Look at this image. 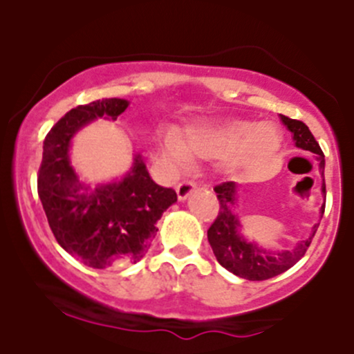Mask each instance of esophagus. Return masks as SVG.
I'll return each instance as SVG.
<instances>
[{
	"label": "esophagus",
	"instance_id": "obj_1",
	"mask_svg": "<svg viewBox=\"0 0 354 354\" xmlns=\"http://www.w3.org/2000/svg\"><path fill=\"white\" fill-rule=\"evenodd\" d=\"M194 190H195V183H192V181H181V183L176 187L178 198L187 200Z\"/></svg>",
	"mask_w": 354,
	"mask_h": 354
}]
</instances>
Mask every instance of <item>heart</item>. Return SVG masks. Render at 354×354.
<instances>
[{
  "mask_svg": "<svg viewBox=\"0 0 354 354\" xmlns=\"http://www.w3.org/2000/svg\"><path fill=\"white\" fill-rule=\"evenodd\" d=\"M283 147V131L276 123L252 120L198 121L159 142L160 156L173 167H183L192 157L216 159L224 173H243L272 159Z\"/></svg>",
  "mask_w": 354,
  "mask_h": 354,
  "instance_id": "b5f03b06",
  "label": "heart"
}]
</instances>
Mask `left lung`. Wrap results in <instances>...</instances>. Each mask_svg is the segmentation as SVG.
<instances>
[{
  "mask_svg": "<svg viewBox=\"0 0 354 354\" xmlns=\"http://www.w3.org/2000/svg\"><path fill=\"white\" fill-rule=\"evenodd\" d=\"M281 121L284 127L292 133V140L298 149L308 151L315 154V159L319 160V169L324 176V167H326V159L324 152L320 149L319 142L312 135L303 121L291 120V118L281 114ZM238 185L234 181H226L223 185H217L214 192L219 198L221 209L219 216L214 221L212 226L207 231V238L212 246V252L216 255L217 262L233 272L234 276L243 277L248 281H266L274 276L286 272L291 269L299 259L306 253L312 238L315 236V231L319 224L312 227V234L306 240L298 241L292 248L283 250V252H272V250L262 248L255 241H248L241 234V223L238 219L236 203H238ZM322 194L326 195V183H322ZM326 203L320 209V214H324Z\"/></svg>",
  "mask_w": 354,
  "mask_h": 354,
  "instance_id": "obj_1",
  "label": "left lung"
}]
</instances>
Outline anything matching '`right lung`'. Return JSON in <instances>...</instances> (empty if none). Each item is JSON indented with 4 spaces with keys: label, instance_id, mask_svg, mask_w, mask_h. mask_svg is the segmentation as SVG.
<instances>
[{
    "label": "right lung",
    "instance_id": "right-lung-1",
    "mask_svg": "<svg viewBox=\"0 0 354 354\" xmlns=\"http://www.w3.org/2000/svg\"><path fill=\"white\" fill-rule=\"evenodd\" d=\"M130 102L99 99L77 106L51 128L44 140L37 192L56 241L87 267L106 269L120 260L138 262L164 210L176 202L173 188L159 187L140 154L121 180L82 183L70 162L71 138L97 118L116 121Z\"/></svg>",
    "mask_w": 354,
    "mask_h": 354
}]
</instances>
